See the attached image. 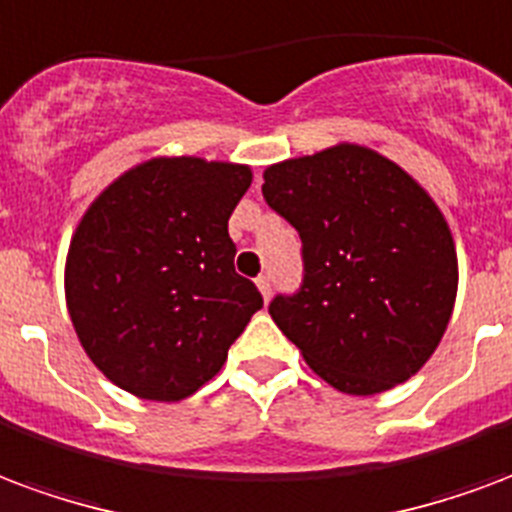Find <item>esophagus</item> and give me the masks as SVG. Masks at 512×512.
<instances>
[{"instance_id":"obj_1","label":"esophagus","mask_w":512,"mask_h":512,"mask_svg":"<svg viewBox=\"0 0 512 512\" xmlns=\"http://www.w3.org/2000/svg\"><path fill=\"white\" fill-rule=\"evenodd\" d=\"M257 287H260L263 298H268V295H271V276H268V274L257 276Z\"/></svg>"}]
</instances>
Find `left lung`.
Here are the masks:
<instances>
[{
  "label": "left lung",
  "mask_w": 512,
  "mask_h": 512,
  "mask_svg": "<svg viewBox=\"0 0 512 512\" xmlns=\"http://www.w3.org/2000/svg\"><path fill=\"white\" fill-rule=\"evenodd\" d=\"M263 198L301 236L304 279L268 312L333 388L372 396L410 380L448 328L458 263L418 181L363 146L266 170Z\"/></svg>",
  "instance_id": "obj_1"
}]
</instances>
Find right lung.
I'll use <instances>...</instances> for the list:
<instances>
[{
    "label": "right lung",
    "mask_w": 512,
    "mask_h": 512,
    "mask_svg": "<svg viewBox=\"0 0 512 512\" xmlns=\"http://www.w3.org/2000/svg\"><path fill=\"white\" fill-rule=\"evenodd\" d=\"M246 165L162 157L127 170L75 230L64 293L92 363L140 399L179 401L222 369L263 295L227 219Z\"/></svg>",
    "instance_id": "1"
}]
</instances>
